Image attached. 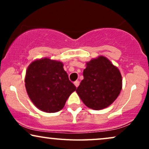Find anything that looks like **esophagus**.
<instances>
[{
    "label": "esophagus",
    "mask_w": 149,
    "mask_h": 149,
    "mask_svg": "<svg viewBox=\"0 0 149 149\" xmlns=\"http://www.w3.org/2000/svg\"><path fill=\"white\" fill-rule=\"evenodd\" d=\"M74 85H75V86L76 87V88H78V87L79 86V85H80V82L78 81V80H76V81L74 82Z\"/></svg>",
    "instance_id": "esophagus-1"
}]
</instances>
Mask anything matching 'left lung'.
Here are the masks:
<instances>
[{
    "mask_svg": "<svg viewBox=\"0 0 149 149\" xmlns=\"http://www.w3.org/2000/svg\"><path fill=\"white\" fill-rule=\"evenodd\" d=\"M84 79L76 92L87 107L100 110L111 105L122 89L119 70L107 58L100 56L87 63Z\"/></svg>",
    "mask_w": 149,
    "mask_h": 149,
    "instance_id": "obj_1",
    "label": "left lung"
}]
</instances>
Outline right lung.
<instances>
[{"label": "right lung", "instance_id": "add662e5", "mask_svg": "<svg viewBox=\"0 0 149 149\" xmlns=\"http://www.w3.org/2000/svg\"><path fill=\"white\" fill-rule=\"evenodd\" d=\"M25 86L37 108L47 113L60 111L76 87L69 79L60 61L47 58L33 61L26 73Z\"/></svg>", "mask_w": 149, "mask_h": 149}]
</instances>
